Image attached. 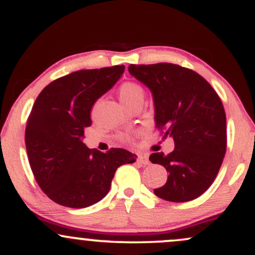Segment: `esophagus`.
<instances>
[{"label":"esophagus","instance_id":"34e87169","mask_svg":"<svg viewBox=\"0 0 255 255\" xmlns=\"http://www.w3.org/2000/svg\"><path fill=\"white\" fill-rule=\"evenodd\" d=\"M137 160H139V162L141 163V164H144V165L150 164V160H148V158L146 156H142V154H140V156L137 157Z\"/></svg>","mask_w":255,"mask_h":255}]
</instances>
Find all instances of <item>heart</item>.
<instances>
[{
	"mask_svg": "<svg viewBox=\"0 0 255 255\" xmlns=\"http://www.w3.org/2000/svg\"><path fill=\"white\" fill-rule=\"evenodd\" d=\"M119 97L122 104L125 105L127 109H129L131 105L139 103V102L144 101L145 97V91L142 89L141 85L134 81H128V83L122 84L119 89ZM119 139L127 140L130 139V135L128 133H122L119 135Z\"/></svg>",
	"mask_w": 255,
	"mask_h": 255,
	"instance_id": "1",
	"label": "heart"
}]
</instances>
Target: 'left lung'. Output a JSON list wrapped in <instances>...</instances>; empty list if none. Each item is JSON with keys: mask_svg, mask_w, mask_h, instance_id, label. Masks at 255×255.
Returning <instances> with one entry per match:
<instances>
[{"mask_svg": "<svg viewBox=\"0 0 255 255\" xmlns=\"http://www.w3.org/2000/svg\"><path fill=\"white\" fill-rule=\"evenodd\" d=\"M128 71L151 91L156 127L175 142L171 153L150 156L169 172L154 194L172 203L197 199L215 181L227 150L221 98L201 75L178 64H130Z\"/></svg>", "mask_w": 255, "mask_h": 255, "instance_id": "left-lung-1", "label": "left lung"}]
</instances>
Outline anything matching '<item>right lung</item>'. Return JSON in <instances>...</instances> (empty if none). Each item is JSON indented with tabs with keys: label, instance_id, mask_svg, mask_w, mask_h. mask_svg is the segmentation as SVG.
<instances>
[{
	"label": "right lung",
	"instance_id": "right-lung-1",
	"mask_svg": "<svg viewBox=\"0 0 255 255\" xmlns=\"http://www.w3.org/2000/svg\"><path fill=\"white\" fill-rule=\"evenodd\" d=\"M125 72V66L84 69L54 80L39 93L27 119L25 144L37 183L55 203L83 209L109 192L119 166L134 163L125 148L91 150L83 142L91 109Z\"/></svg>",
	"mask_w": 255,
	"mask_h": 255
}]
</instances>
